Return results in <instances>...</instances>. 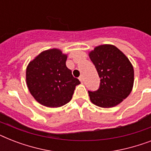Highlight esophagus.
<instances>
[{
  "label": "esophagus",
  "instance_id": "esophagus-1",
  "mask_svg": "<svg viewBox=\"0 0 151 151\" xmlns=\"http://www.w3.org/2000/svg\"><path fill=\"white\" fill-rule=\"evenodd\" d=\"M79 80L81 81V82H83V81H84V77H83V75H81L80 77H79Z\"/></svg>",
  "mask_w": 151,
  "mask_h": 151
}]
</instances>
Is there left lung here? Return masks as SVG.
I'll return each mask as SVG.
<instances>
[{
    "label": "left lung",
    "instance_id": "8db88e82",
    "mask_svg": "<svg viewBox=\"0 0 151 151\" xmlns=\"http://www.w3.org/2000/svg\"><path fill=\"white\" fill-rule=\"evenodd\" d=\"M89 58L100 78L99 89L88 91L90 100L103 108L113 107L122 103L133 87L134 70L129 59L111 45L96 47L89 52Z\"/></svg>",
    "mask_w": 151,
    "mask_h": 151
}]
</instances>
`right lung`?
Wrapping results in <instances>:
<instances>
[{
  "instance_id": "add662e5",
  "label": "right lung",
  "mask_w": 151,
  "mask_h": 151,
  "mask_svg": "<svg viewBox=\"0 0 151 151\" xmlns=\"http://www.w3.org/2000/svg\"><path fill=\"white\" fill-rule=\"evenodd\" d=\"M66 55L53 48L42 52L29 63L27 87L39 103L59 107L71 100L75 87L81 82L66 67Z\"/></svg>"
}]
</instances>
